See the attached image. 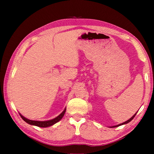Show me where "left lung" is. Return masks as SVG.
I'll use <instances>...</instances> for the list:
<instances>
[{
	"instance_id": "left-lung-1",
	"label": "left lung",
	"mask_w": 154,
	"mask_h": 154,
	"mask_svg": "<svg viewBox=\"0 0 154 154\" xmlns=\"http://www.w3.org/2000/svg\"><path fill=\"white\" fill-rule=\"evenodd\" d=\"M137 113H135V114L134 115V116H132L131 118H130V119H128V121H126V122H124V123H122V124H119V125H117V126H113V128H114V127H118V126H121V125H123V124H128V122H130V121H132V119H133V118H134V117H135V116H136V114H137Z\"/></svg>"
}]
</instances>
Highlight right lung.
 Segmentation results:
<instances>
[{"label": "right lung", "instance_id": "right-lung-1", "mask_svg": "<svg viewBox=\"0 0 154 154\" xmlns=\"http://www.w3.org/2000/svg\"><path fill=\"white\" fill-rule=\"evenodd\" d=\"M65 111H66V109H64L63 112H62L61 114H60L58 117H56V118L51 119V120L45 121V122L30 120V119H28L27 118H24V117L22 116L21 114H20V115L21 118H22L23 120H24L28 124H29L30 125H34V126H38V127H41V128H46V127H48V126H52V125H54V124L57 123V122L60 120V119L62 118V117L64 116V115L65 113Z\"/></svg>", "mask_w": 154, "mask_h": 154}]
</instances>
